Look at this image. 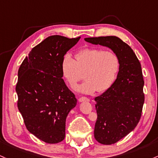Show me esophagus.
<instances>
[{"label":"esophagus","mask_w":158,"mask_h":158,"mask_svg":"<svg viewBox=\"0 0 158 158\" xmlns=\"http://www.w3.org/2000/svg\"><path fill=\"white\" fill-rule=\"evenodd\" d=\"M84 101L88 102L90 101V100L88 98H85V97H81V98L79 99V102H80V103H82V102H84Z\"/></svg>","instance_id":"34e87169"}]
</instances>
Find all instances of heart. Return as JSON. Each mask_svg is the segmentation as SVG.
<instances>
[{
    "mask_svg": "<svg viewBox=\"0 0 158 158\" xmlns=\"http://www.w3.org/2000/svg\"><path fill=\"white\" fill-rule=\"evenodd\" d=\"M76 60L70 55H64L61 61L62 75L70 87L74 88L84 74L85 82L76 88L79 93L91 94L107 91L115 82L120 60L115 52L97 48L81 50L76 55Z\"/></svg>",
    "mask_w": 158,
    "mask_h": 158,
    "instance_id": "1",
    "label": "heart"
}]
</instances>
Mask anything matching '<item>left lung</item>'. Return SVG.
I'll list each match as a JSON object with an SVG mask.
<instances>
[{
	"instance_id": "left-lung-1",
	"label": "left lung",
	"mask_w": 158,
	"mask_h": 158,
	"mask_svg": "<svg viewBox=\"0 0 158 158\" xmlns=\"http://www.w3.org/2000/svg\"><path fill=\"white\" fill-rule=\"evenodd\" d=\"M85 40L110 48L120 60L113 85L94 99L98 113L94 138L103 145H112L133 131L141 117L145 100L141 64L132 48L119 37H88Z\"/></svg>"
}]
</instances>
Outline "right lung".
I'll use <instances>...</instances> for the list:
<instances>
[{"label": "right lung", "instance_id": "right-lung-1", "mask_svg": "<svg viewBox=\"0 0 158 158\" xmlns=\"http://www.w3.org/2000/svg\"><path fill=\"white\" fill-rule=\"evenodd\" d=\"M79 39L50 36L31 49L19 69V110L27 131L46 143L64 139L66 119L77 103L62 79L61 61Z\"/></svg>", "mask_w": 158, "mask_h": 158}]
</instances>
